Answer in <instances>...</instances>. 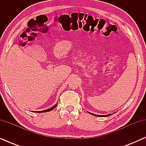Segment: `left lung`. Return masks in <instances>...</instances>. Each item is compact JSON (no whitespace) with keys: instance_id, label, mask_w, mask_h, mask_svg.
Masks as SVG:
<instances>
[{"instance_id":"1","label":"left lung","mask_w":146,"mask_h":146,"mask_svg":"<svg viewBox=\"0 0 146 146\" xmlns=\"http://www.w3.org/2000/svg\"><path fill=\"white\" fill-rule=\"evenodd\" d=\"M89 113H90V114L93 115H95V116H98V117H108V116H110V115H112L111 114V113H110V114H107V115H97V114H94V113H92L91 112H89V111H88Z\"/></svg>"}]
</instances>
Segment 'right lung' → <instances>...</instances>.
Segmentation results:
<instances>
[{
    "mask_svg": "<svg viewBox=\"0 0 146 146\" xmlns=\"http://www.w3.org/2000/svg\"><path fill=\"white\" fill-rule=\"evenodd\" d=\"M57 106V104H55L54 106H53L52 108H50L49 109H46L45 110H42V111H33V112H36V113H43V112H47V111H52V110H54L55 108Z\"/></svg>",
    "mask_w": 146,
    "mask_h": 146,
    "instance_id": "add662e5",
    "label": "right lung"
}]
</instances>
